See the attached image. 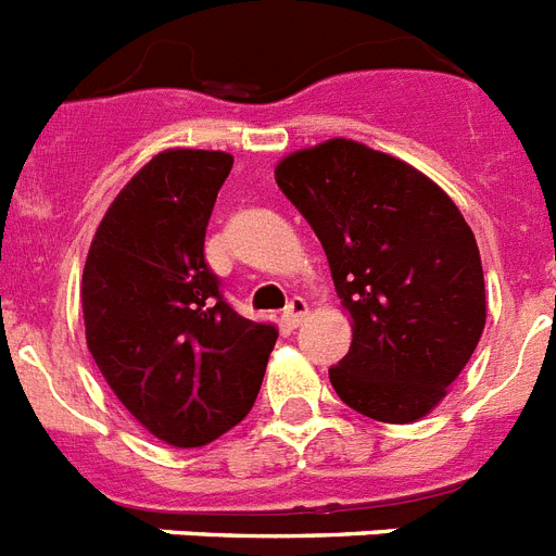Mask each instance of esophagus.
<instances>
[{
  "mask_svg": "<svg viewBox=\"0 0 556 556\" xmlns=\"http://www.w3.org/2000/svg\"><path fill=\"white\" fill-rule=\"evenodd\" d=\"M306 315H309V304H306L304 298H301V295L289 298L287 306H283V324L295 329L298 324L306 318Z\"/></svg>",
  "mask_w": 556,
  "mask_h": 556,
  "instance_id": "34e87169",
  "label": "esophagus"
}]
</instances>
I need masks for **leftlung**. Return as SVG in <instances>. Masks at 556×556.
I'll list each match as a JSON object with an SVG mask.
<instances>
[{"label": "left lung", "instance_id": "left-lung-1", "mask_svg": "<svg viewBox=\"0 0 556 556\" xmlns=\"http://www.w3.org/2000/svg\"><path fill=\"white\" fill-rule=\"evenodd\" d=\"M275 181L315 229L352 318L329 369L350 409L415 424L446 397L485 327L475 232L412 164L352 139L295 150Z\"/></svg>", "mask_w": 556, "mask_h": 556}]
</instances>
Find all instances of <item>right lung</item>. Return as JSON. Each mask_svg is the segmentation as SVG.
I'll use <instances>...</instances> for the list:
<instances>
[{"label":"right lung","mask_w":556,"mask_h":556,"mask_svg":"<svg viewBox=\"0 0 556 556\" xmlns=\"http://www.w3.org/2000/svg\"><path fill=\"white\" fill-rule=\"evenodd\" d=\"M229 169L222 150L153 155L108 206L81 275L96 366L124 409L176 448L206 446L250 415L278 338L224 301L204 261Z\"/></svg>","instance_id":"1"}]
</instances>
